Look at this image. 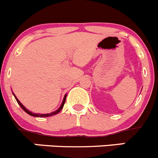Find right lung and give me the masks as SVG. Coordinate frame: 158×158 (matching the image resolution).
Here are the masks:
<instances>
[{"label": "right lung", "instance_id": "1", "mask_svg": "<svg viewBox=\"0 0 158 158\" xmlns=\"http://www.w3.org/2000/svg\"><path fill=\"white\" fill-rule=\"evenodd\" d=\"M14 96H15V94H14ZM15 99H16V100H17V102H18V103L19 104V106H20L21 107V109H22L23 110H24V111H25L26 113H28V114H29V115H31V116H37V117H48V116H53V115L57 114V113H59V112H60L61 110H62V109L63 108L64 104H65V99H66V96H65V97H64L63 101H62V105H61V106L59 107V108L58 109V110H56V111L53 112V113H47V114H38V113H31V112L29 111V110H27V109H26L25 107H24V106H23L22 104L21 103V102H20L19 100H18V98H17L16 96H15Z\"/></svg>", "mask_w": 158, "mask_h": 158}]
</instances>
